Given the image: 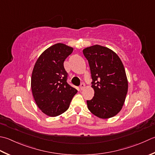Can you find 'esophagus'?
Here are the masks:
<instances>
[{
	"mask_svg": "<svg viewBox=\"0 0 155 155\" xmlns=\"http://www.w3.org/2000/svg\"><path fill=\"white\" fill-rule=\"evenodd\" d=\"M84 88H85V84H84V83H82L81 84V86H80L81 90H83Z\"/></svg>",
	"mask_w": 155,
	"mask_h": 155,
	"instance_id": "34e87169",
	"label": "esophagus"
}]
</instances>
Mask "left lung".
Segmentation results:
<instances>
[{"instance_id": "1", "label": "left lung", "mask_w": 155, "mask_h": 155, "mask_svg": "<svg viewBox=\"0 0 155 155\" xmlns=\"http://www.w3.org/2000/svg\"><path fill=\"white\" fill-rule=\"evenodd\" d=\"M83 52L89 62L95 92L87 101L88 109L101 119L114 117L122 110L128 89L122 60L113 50L99 45L84 48Z\"/></svg>"}]
</instances>
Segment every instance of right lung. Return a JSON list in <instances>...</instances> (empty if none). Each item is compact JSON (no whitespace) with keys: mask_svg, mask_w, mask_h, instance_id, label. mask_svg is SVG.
Masks as SVG:
<instances>
[{"mask_svg":"<svg viewBox=\"0 0 155 155\" xmlns=\"http://www.w3.org/2000/svg\"><path fill=\"white\" fill-rule=\"evenodd\" d=\"M73 48L58 43L42 53L33 69L31 87L38 107L44 114L56 117L68 110L77 90L67 83L64 67L65 59Z\"/></svg>","mask_w":155,"mask_h":155,"instance_id":"add662e5","label":"right lung"}]
</instances>
